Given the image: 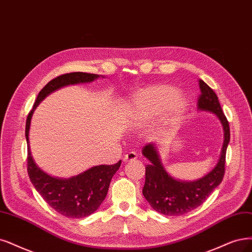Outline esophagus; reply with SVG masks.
<instances>
[{"label": "esophagus", "instance_id": "34e87169", "mask_svg": "<svg viewBox=\"0 0 252 252\" xmlns=\"http://www.w3.org/2000/svg\"><path fill=\"white\" fill-rule=\"evenodd\" d=\"M137 157H138V155L135 152H129L125 156L124 160H125V162H132L137 159Z\"/></svg>", "mask_w": 252, "mask_h": 252}]
</instances>
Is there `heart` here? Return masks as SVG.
<instances>
[{"mask_svg": "<svg viewBox=\"0 0 252 252\" xmlns=\"http://www.w3.org/2000/svg\"><path fill=\"white\" fill-rule=\"evenodd\" d=\"M190 108V98L184 92L165 84L146 87L129 98L126 117L131 125H141L160 116L154 127L159 135L178 127Z\"/></svg>", "mask_w": 252, "mask_h": 252, "instance_id": "b5f03b06", "label": "heart"}]
</instances>
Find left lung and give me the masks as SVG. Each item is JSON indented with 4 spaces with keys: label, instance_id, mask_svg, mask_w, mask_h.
<instances>
[{
    "label": "left lung",
    "instance_id": "1",
    "mask_svg": "<svg viewBox=\"0 0 252 252\" xmlns=\"http://www.w3.org/2000/svg\"><path fill=\"white\" fill-rule=\"evenodd\" d=\"M199 89L201 95L197 109L215 115L223 128V144L215 167L202 178L181 181L166 170L159 145L151 142L142 148V155L150 161L145 167V184L142 193L151 207L165 216H181L199 207L218 187L224 176L225 156L230 139L228 121L223 114L214 90L202 80H199Z\"/></svg>",
    "mask_w": 252,
    "mask_h": 252
}]
</instances>
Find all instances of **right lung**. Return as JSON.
<instances>
[{"label": "right lung", "mask_w": 252, "mask_h": 252, "mask_svg": "<svg viewBox=\"0 0 252 252\" xmlns=\"http://www.w3.org/2000/svg\"><path fill=\"white\" fill-rule=\"evenodd\" d=\"M104 76L87 72H70L53 79L37 95L33 109L26 123L28 145V174L34 188L51 208L68 218H84L94 213L107 196L112 178L119 169L121 161L114 165L93 166L68 179L56 178L43 171L36 164L30 148V126L34 111L51 93L77 84L91 83Z\"/></svg>", "instance_id": "obj_1"}]
</instances>
